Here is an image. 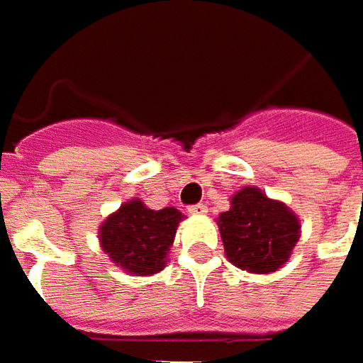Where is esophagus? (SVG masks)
I'll use <instances>...</instances> for the list:
<instances>
[{
  "label": "esophagus",
  "instance_id": "obj_1",
  "mask_svg": "<svg viewBox=\"0 0 363 363\" xmlns=\"http://www.w3.org/2000/svg\"><path fill=\"white\" fill-rule=\"evenodd\" d=\"M187 211L194 213V216H203V213L208 211V206H206V203H196V206H189Z\"/></svg>",
  "mask_w": 363,
  "mask_h": 363
}]
</instances>
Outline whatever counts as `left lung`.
Segmentation results:
<instances>
[{
    "mask_svg": "<svg viewBox=\"0 0 363 363\" xmlns=\"http://www.w3.org/2000/svg\"><path fill=\"white\" fill-rule=\"evenodd\" d=\"M218 225L228 259L252 274L276 272L300 240L298 216L252 186L233 196L230 210L220 213Z\"/></svg>",
    "mask_w": 363,
    "mask_h": 363,
    "instance_id": "left-lung-1",
    "label": "left lung"
}]
</instances>
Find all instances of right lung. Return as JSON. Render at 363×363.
Returning a JSON list of instances; mask_svg holds the SVG:
<instances>
[{"mask_svg": "<svg viewBox=\"0 0 363 363\" xmlns=\"http://www.w3.org/2000/svg\"><path fill=\"white\" fill-rule=\"evenodd\" d=\"M182 211L176 208L150 210L142 199L125 201L99 228V244L123 272L150 276L165 267Z\"/></svg>", "mask_w": 363, "mask_h": 363, "instance_id": "obj_1", "label": "right lung"}]
</instances>
